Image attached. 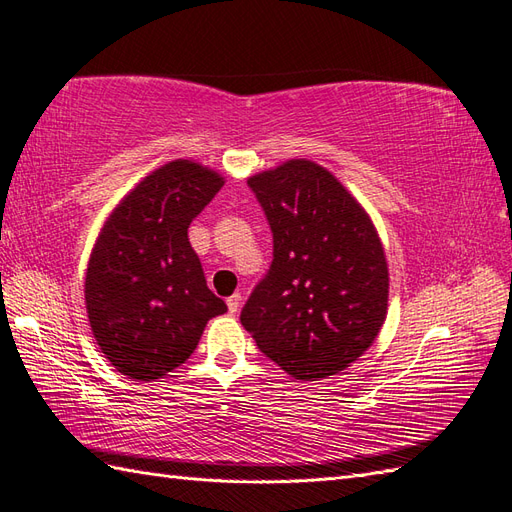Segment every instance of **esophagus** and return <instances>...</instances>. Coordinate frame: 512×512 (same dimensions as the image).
<instances>
[{"mask_svg":"<svg viewBox=\"0 0 512 512\" xmlns=\"http://www.w3.org/2000/svg\"><path fill=\"white\" fill-rule=\"evenodd\" d=\"M226 304H228L230 315H236V310H239V306H241V293L230 295V297L226 299Z\"/></svg>","mask_w":512,"mask_h":512,"instance_id":"esophagus-1","label":"esophagus"}]
</instances>
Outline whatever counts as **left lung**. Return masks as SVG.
Returning <instances> with one entry per match:
<instances>
[{
  "label": "left lung",
  "mask_w": 512,
  "mask_h": 512,
  "mask_svg": "<svg viewBox=\"0 0 512 512\" xmlns=\"http://www.w3.org/2000/svg\"><path fill=\"white\" fill-rule=\"evenodd\" d=\"M273 232V263L241 323L297 380L363 356L389 306V265L367 210L326 167L291 158L247 180Z\"/></svg>",
  "instance_id": "obj_1"
}]
</instances>
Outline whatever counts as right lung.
Wrapping results in <instances>:
<instances>
[{
	"label": "right lung",
	"mask_w": 512,
	"mask_h": 512,
	"mask_svg": "<svg viewBox=\"0 0 512 512\" xmlns=\"http://www.w3.org/2000/svg\"><path fill=\"white\" fill-rule=\"evenodd\" d=\"M223 182L195 160H171L147 173L99 230L84 278L86 315L123 376H167L195 352L208 319L228 310L189 243L191 221Z\"/></svg>",
	"instance_id": "1"
}]
</instances>
